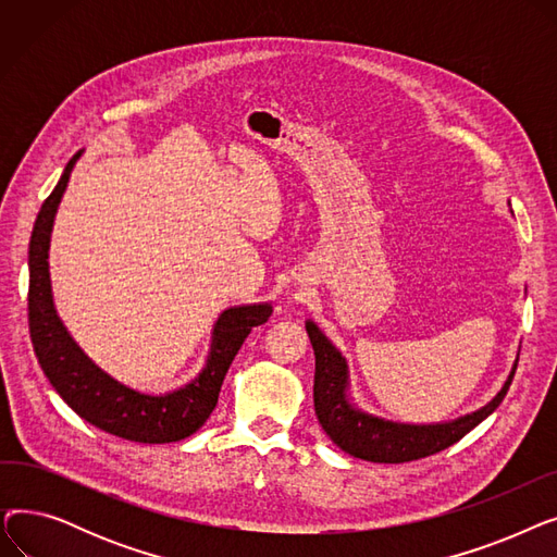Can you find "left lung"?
I'll use <instances>...</instances> for the list:
<instances>
[{"instance_id": "8db88e82", "label": "left lung", "mask_w": 557, "mask_h": 557, "mask_svg": "<svg viewBox=\"0 0 557 557\" xmlns=\"http://www.w3.org/2000/svg\"><path fill=\"white\" fill-rule=\"evenodd\" d=\"M307 334L311 338L315 355L313 406L318 422L323 424L325 433L345 454L370 462H408L451 447L502 404L517 370H512L502 393L472 416H465L449 424H395L355 411L347 404L345 359L313 323H307Z\"/></svg>"}]
</instances>
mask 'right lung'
Here are the masks:
<instances>
[{
	"mask_svg": "<svg viewBox=\"0 0 557 557\" xmlns=\"http://www.w3.org/2000/svg\"><path fill=\"white\" fill-rule=\"evenodd\" d=\"M81 151L67 162L61 181L42 202L28 244V334L38 363L55 393L85 422L133 443H178L196 433L219 401L225 372L252 327L269 320L271 305L234 307L221 313L208 368L181 391L149 397L114 382L87 359L55 315L49 284V234L58 202Z\"/></svg>",
	"mask_w": 557,
	"mask_h": 557,
	"instance_id": "obj_1",
	"label": "right lung"
}]
</instances>
